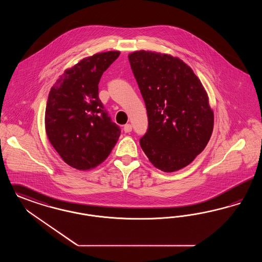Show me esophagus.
<instances>
[{
  "mask_svg": "<svg viewBox=\"0 0 262 262\" xmlns=\"http://www.w3.org/2000/svg\"><path fill=\"white\" fill-rule=\"evenodd\" d=\"M133 130V126L132 125H129V124H126L124 126V132L125 133H130Z\"/></svg>",
  "mask_w": 262,
  "mask_h": 262,
  "instance_id": "esophagus-1",
  "label": "esophagus"
}]
</instances>
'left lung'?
<instances>
[{
  "instance_id": "left-lung-1",
  "label": "left lung",
  "mask_w": 262,
  "mask_h": 262,
  "mask_svg": "<svg viewBox=\"0 0 262 262\" xmlns=\"http://www.w3.org/2000/svg\"><path fill=\"white\" fill-rule=\"evenodd\" d=\"M128 60L148 116L140 146L162 171L188 166L207 146L213 128V112L199 78L169 54L139 51L128 54Z\"/></svg>"
}]
</instances>
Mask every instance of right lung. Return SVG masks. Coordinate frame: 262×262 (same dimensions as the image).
Here are the masks:
<instances>
[{
  "label": "right lung",
  "mask_w": 262,
  "mask_h": 262,
  "mask_svg": "<svg viewBox=\"0 0 262 262\" xmlns=\"http://www.w3.org/2000/svg\"><path fill=\"white\" fill-rule=\"evenodd\" d=\"M120 52L96 53L67 69L53 84L46 107L47 136L72 168H95L109 156L121 134L98 97V84Z\"/></svg>",
  "instance_id": "add662e5"
}]
</instances>
